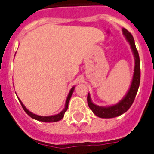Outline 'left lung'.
I'll return each instance as SVG.
<instances>
[{
	"mask_svg": "<svg viewBox=\"0 0 154 154\" xmlns=\"http://www.w3.org/2000/svg\"><path fill=\"white\" fill-rule=\"evenodd\" d=\"M122 31L123 35L125 36L127 42H129L131 51L133 52L134 57V68L133 78H132L131 86H130V88L128 92H127V94L125 95V97L118 103L114 104V105L107 106V107H101V106L97 105V104L92 103L91 97H90V94L88 93V97H87L88 107H89L90 109L92 110V112L100 118H115V117L119 116L125 113L132 105V103L135 99L136 94L138 92V87H139L140 77H141L140 58L138 51L136 49L134 39L132 35L127 29L122 28Z\"/></svg>",
	"mask_w": 154,
	"mask_h": 154,
	"instance_id": "1",
	"label": "left lung"
}]
</instances>
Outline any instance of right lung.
Listing matches in <instances>:
<instances>
[{
	"label": "right lung",
	"mask_w": 154,
	"mask_h": 154,
	"mask_svg": "<svg viewBox=\"0 0 154 154\" xmlns=\"http://www.w3.org/2000/svg\"><path fill=\"white\" fill-rule=\"evenodd\" d=\"M75 86H73V88H71L69 92L68 97H67V99H66V104H65V107L64 109L62 110V112H60V113L57 114V115H54V116H38V115H35V114L32 113L29 111V110H27L26 108L24 105H23V103H22V101L19 99V101H20V103L21 106L23 107V109L24 110V112L30 116V117H32V119H36V120L38 121H41V122H57V121L61 120L63 117H64L65 112L67 111L68 109V105H69V100H70L71 97H72V94H73V91H74Z\"/></svg>",
	"instance_id": "1"
}]
</instances>
